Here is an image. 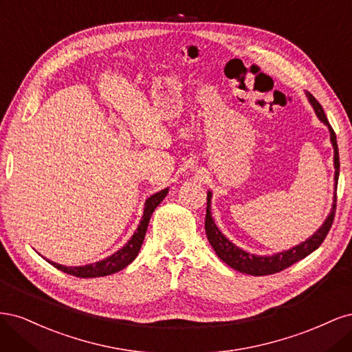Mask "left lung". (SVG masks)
<instances>
[{"label":"left lung","mask_w":352,"mask_h":352,"mask_svg":"<svg viewBox=\"0 0 352 352\" xmlns=\"http://www.w3.org/2000/svg\"><path fill=\"white\" fill-rule=\"evenodd\" d=\"M308 101L313 105V109L323 124L327 126L329 133H330V142L333 146V166H335V184H333V204L330 208L329 216L323 221V225L318 228L310 238H307L304 242L295 245V247L276 252L273 255H255L251 252L243 251L242 248L236 247L235 243L230 242L216 226L214 220L211 217V190L207 192V212H206V233L208 242L219 255V258L225 261L232 269H235L241 273H247L252 276H265V274H273L282 272L289 267V265L295 264L305 258L307 255H310L313 251H316L320 247L322 242L324 241L326 235L329 233L330 228H332V223L335 219V211H336V186H338V179H339V151H338V142H336V135L332 129V126L329 124L326 114L322 109V105L317 102V100L313 97L311 94H305Z\"/></svg>","instance_id":"1"}]
</instances>
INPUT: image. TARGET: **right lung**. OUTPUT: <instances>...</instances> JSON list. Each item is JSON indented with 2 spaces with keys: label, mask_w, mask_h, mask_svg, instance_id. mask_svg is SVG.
<instances>
[{
  "label": "right lung",
  "mask_w": 352,
  "mask_h": 352,
  "mask_svg": "<svg viewBox=\"0 0 352 352\" xmlns=\"http://www.w3.org/2000/svg\"><path fill=\"white\" fill-rule=\"evenodd\" d=\"M167 192H168V188L158 190L157 194L151 195L150 198H146L145 207H144V214H142L140 225H138L136 232L119 251L111 254L110 257L104 258L101 261H97V263H92V264L78 265V267H69V265H63V264L50 261V260H47V261L61 272H65L72 276H76V278H83V279L101 278V276H109V274L120 272L122 269L126 267V265H129L136 258L138 252H140V250L142 247V242H144L145 233L148 229V223H150L153 212L158 207L160 202L166 198Z\"/></svg>",
  "instance_id": "add662e5"
}]
</instances>
